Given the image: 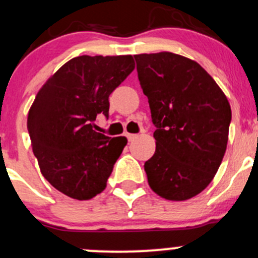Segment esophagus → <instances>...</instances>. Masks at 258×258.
<instances>
[{"label": "esophagus", "instance_id": "esophagus-1", "mask_svg": "<svg viewBox=\"0 0 258 258\" xmlns=\"http://www.w3.org/2000/svg\"><path fill=\"white\" fill-rule=\"evenodd\" d=\"M126 138H128L129 142H133L134 139H137L138 135L137 134H126Z\"/></svg>", "mask_w": 258, "mask_h": 258}]
</instances>
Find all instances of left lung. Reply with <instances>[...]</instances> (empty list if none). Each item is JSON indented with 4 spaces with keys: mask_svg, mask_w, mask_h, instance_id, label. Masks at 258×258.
Listing matches in <instances>:
<instances>
[{
    "mask_svg": "<svg viewBox=\"0 0 258 258\" xmlns=\"http://www.w3.org/2000/svg\"><path fill=\"white\" fill-rule=\"evenodd\" d=\"M155 125V153L144 164L153 192L185 201L212 182L228 142L231 106L198 62L173 52L134 55Z\"/></svg>",
    "mask_w": 258,
    "mask_h": 258,
    "instance_id": "obj_1",
    "label": "left lung"
}]
</instances>
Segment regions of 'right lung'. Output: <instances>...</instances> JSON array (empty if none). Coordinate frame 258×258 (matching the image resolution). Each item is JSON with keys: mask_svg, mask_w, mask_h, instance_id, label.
Instances as JSON below:
<instances>
[{"mask_svg": "<svg viewBox=\"0 0 258 258\" xmlns=\"http://www.w3.org/2000/svg\"><path fill=\"white\" fill-rule=\"evenodd\" d=\"M132 55L78 56L39 90L27 116L32 152L48 183L68 197L91 200L106 187L128 140L95 132L109 116V95L134 70Z\"/></svg>", "mask_w": 258, "mask_h": 258, "instance_id": "right-lung-1", "label": "right lung"}]
</instances>
